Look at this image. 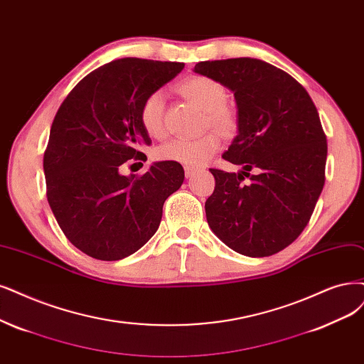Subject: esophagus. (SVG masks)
I'll use <instances>...</instances> for the list:
<instances>
[{
	"mask_svg": "<svg viewBox=\"0 0 364 364\" xmlns=\"http://www.w3.org/2000/svg\"><path fill=\"white\" fill-rule=\"evenodd\" d=\"M184 171H186V178H192L193 175H196V173L199 172V168H191V166H187Z\"/></svg>",
	"mask_w": 364,
	"mask_h": 364,
	"instance_id": "34e87169",
	"label": "esophagus"
}]
</instances>
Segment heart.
Wrapping results in <instances>:
<instances>
[{
	"label": "heart",
	"mask_w": 364,
	"mask_h": 364,
	"mask_svg": "<svg viewBox=\"0 0 364 364\" xmlns=\"http://www.w3.org/2000/svg\"><path fill=\"white\" fill-rule=\"evenodd\" d=\"M180 92L207 114V123L211 129L222 134H230L235 129V114L225 105L226 90L216 79L208 76H192L180 84ZM165 97L161 91L148 94L141 105L139 119L145 132L151 138L165 136ZM219 148L216 134L207 133L195 139H172L161 145L157 153L159 157L186 166H198L204 164Z\"/></svg>",
	"instance_id": "obj_1"
}]
</instances>
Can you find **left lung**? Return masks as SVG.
<instances>
[{
  "label": "left lung",
  "instance_id": "left-lung-1",
  "mask_svg": "<svg viewBox=\"0 0 364 364\" xmlns=\"http://www.w3.org/2000/svg\"><path fill=\"white\" fill-rule=\"evenodd\" d=\"M193 72L234 92L238 132L222 157L243 168L210 169L216 186L207 222L232 250L270 257L303 232L326 183L327 138L316 107L291 75L257 58L203 61Z\"/></svg>",
  "mask_w": 364,
  "mask_h": 364
}]
</instances>
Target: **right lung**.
I'll return each mask as SVG.
<instances>
[{"instance_id": "add662e5", "label": "right lung", "mask_w": 364, "mask_h": 364, "mask_svg": "<svg viewBox=\"0 0 364 364\" xmlns=\"http://www.w3.org/2000/svg\"><path fill=\"white\" fill-rule=\"evenodd\" d=\"M184 69L183 63L121 58L69 92L53 118L43 157L46 196L61 231L88 257L118 261L139 250L160 225L164 204L184 181L177 161H156L144 175H121L145 161L151 139L139 109Z\"/></svg>"}]
</instances>
